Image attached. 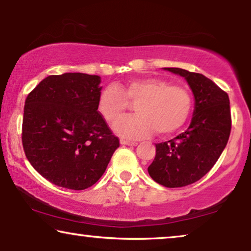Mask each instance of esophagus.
Listing matches in <instances>:
<instances>
[{"label": "esophagus", "mask_w": 251, "mask_h": 251, "mask_svg": "<svg viewBox=\"0 0 251 251\" xmlns=\"http://www.w3.org/2000/svg\"><path fill=\"white\" fill-rule=\"evenodd\" d=\"M120 143H121L122 145H128V146H136L137 145L136 142H131V140H126V139H121L120 140Z\"/></svg>", "instance_id": "esophagus-1"}]
</instances>
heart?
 I'll return each mask as SVG.
<instances>
[{"label":"heart","instance_id":"b5f03b06","mask_svg":"<svg viewBox=\"0 0 251 251\" xmlns=\"http://www.w3.org/2000/svg\"><path fill=\"white\" fill-rule=\"evenodd\" d=\"M129 102L136 104L139 114L118 122L114 130L132 139L155 131L161 136L176 132L187 121L192 109L187 89L171 85L160 77L135 78L119 87L107 85L99 95L98 109L106 121L113 123L125 114Z\"/></svg>","mask_w":251,"mask_h":251}]
</instances>
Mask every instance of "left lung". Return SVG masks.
<instances>
[{
  "mask_svg": "<svg viewBox=\"0 0 251 251\" xmlns=\"http://www.w3.org/2000/svg\"><path fill=\"white\" fill-rule=\"evenodd\" d=\"M167 71L185 77L195 98L192 122L185 132L156 144L150 176L166 187H183L209 173L224 151L231 133L228 95L210 78L183 68Z\"/></svg>",
  "mask_w": 251,
  "mask_h": 251,
  "instance_id": "left-lung-1",
  "label": "left lung"
}]
</instances>
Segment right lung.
Here are the masks:
<instances>
[{
    "mask_svg": "<svg viewBox=\"0 0 251 251\" xmlns=\"http://www.w3.org/2000/svg\"><path fill=\"white\" fill-rule=\"evenodd\" d=\"M98 75H50L27 96L24 152L34 169L57 186L81 191L97 183L120 146L98 112Z\"/></svg>",
    "mask_w": 251,
    "mask_h": 251,
    "instance_id": "add662e5",
    "label": "right lung"
}]
</instances>
